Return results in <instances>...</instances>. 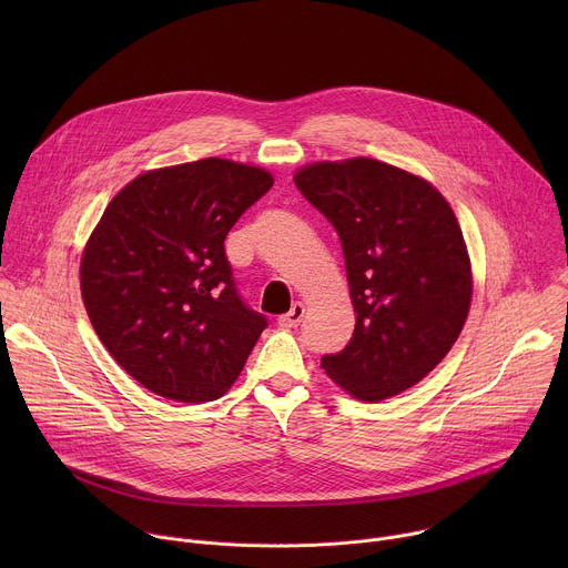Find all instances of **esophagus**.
<instances>
[{"label":"esophagus","mask_w":568,"mask_h":568,"mask_svg":"<svg viewBox=\"0 0 568 568\" xmlns=\"http://www.w3.org/2000/svg\"><path fill=\"white\" fill-rule=\"evenodd\" d=\"M303 314H305V305L296 301V303L290 307V312L278 318V326H281V328H296L298 323H301V318H303Z\"/></svg>","instance_id":"obj_1"}]
</instances>
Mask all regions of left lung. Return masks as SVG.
Returning <instances> with one entry per match:
<instances>
[{
  "mask_svg": "<svg viewBox=\"0 0 568 568\" xmlns=\"http://www.w3.org/2000/svg\"><path fill=\"white\" fill-rule=\"evenodd\" d=\"M342 240L355 333L321 368L344 390L379 402L412 388L458 339L471 267L458 220L425 180L384 161H316L294 175Z\"/></svg>",
  "mask_w": 568,
  "mask_h": 568,
  "instance_id": "1",
  "label": "left lung"
}]
</instances>
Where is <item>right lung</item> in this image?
<instances>
[{
	"mask_svg": "<svg viewBox=\"0 0 568 568\" xmlns=\"http://www.w3.org/2000/svg\"><path fill=\"white\" fill-rule=\"evenodd\" d=\"M274 178L209 156L148 171L108 204L80 261L92 326L148 390L211 402L237 379L267 316L245 305L224 237Z\"/></svg>",
	"mask_w": 568,
	"mask_h": 568,
	"instance_id": "1",
	"label": "right lung"
}]
</instances>
